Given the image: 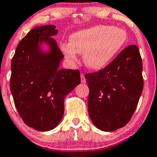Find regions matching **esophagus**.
Returning <instances> with one entry per match:
<instances>
[{
  "label": "esophagus",
  "mask_w": 157,
  "mask_h": 157,
  "mask_svg": "<svg viewBox=\"0 0 157 157\" xmlns=\"http://www.w3.org/2000/svg\"><path fill=\"white\" fill-rule=\"evenodd\" d=\"M81 82L82 83H86V78H85L83 74H81Z\"/></svg>",
  "instance_id": "obj_1"
}]
</instances>
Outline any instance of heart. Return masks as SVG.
Returning a JSON list of instances; mask_svg holds the SVG:
<instances>
[{
  "mask_svg": "<svg viewBox=\"0 0 157 157\" xmlns=\"http://www.w3.org/2000/svg\"><path fill=\"white\" fill-rule=\"evenodd\" d=\"M127 33L122 29L110 25H96L74 33L69 44H63L66 58L77 59V52L84 54V62L91 69L105 67L124 46Z\"/></svg>",
  "mask_w": 157,
  "mask_h": 157,
  "instance_id": "heart-1",
  "label": "heart"
}]
</instances>
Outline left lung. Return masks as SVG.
<instances>
[{
	"mask_svg": "<svg viewBox=\"0 0 157 157\" xmlns=\"http://www.w3.org/2000/svg\"><path fill=\"white\" fill-rule=\"evenodd\" d=\"M142 69L139 48L130 45L103 69L85 75L88 111L96 128L113 132L130 121L143 90Z\"/></svg>",
	"mask_w": 157,
	"mask_h": 157,
	"instance_id": "8db88e82",
	"label": "left lung"
}]
</instances>
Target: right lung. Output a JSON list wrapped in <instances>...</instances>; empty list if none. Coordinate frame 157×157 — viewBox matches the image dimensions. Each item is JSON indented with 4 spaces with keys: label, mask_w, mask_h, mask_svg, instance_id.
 Here are the masks:
<instances>
[{
    "label": "right lung",
    "mask_w": 157,
    "mask_h": 157,
    "mask_svg": "<svg viewBox=\"0 0 157 157\" xmlns=\"http://www.w3.org/2000/svg\"><path fill=\"white\" fill-rule=\"evenodd\" d=\"M54 25L31 29L18 43L11 63L10 90L19 116L35 130L50 131L59 124L64 114V99L80 83L78 70L58 69L63 54L53 36ZM39 41L51 46L42 54Z\"/></svg>",
    "instance_id": "add662e5"
}]
</instances>
